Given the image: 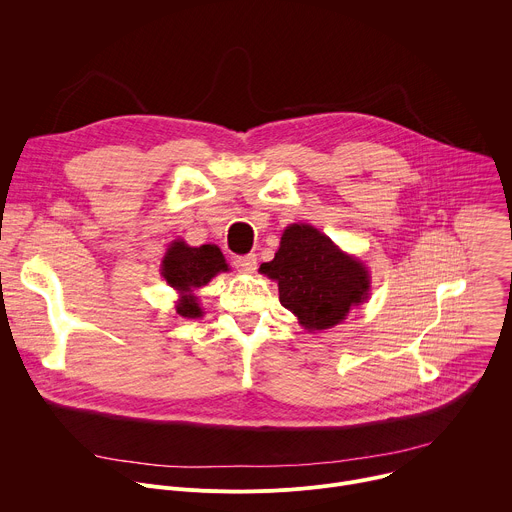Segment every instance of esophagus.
<instances>
[{"label": "esophagus", "mask_w": 512, "mask_h": 512, "mask_svg": "<svg viewBox=\"0 0 512 512\" xmlns=\"http://www.w3.org/2000/svg\"><path fill=\"white\" fill-rule=\"evenodd\" d=\"M235 267L241 273H255L257 269V257L255 255H243L235 259Z\"/></svg>", "instance_id": "1"}]
</instances>
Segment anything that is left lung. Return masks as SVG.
Segmentation results:
<instances>
[{"label": "left lung", "mask_w": 512, "mask_h": 512, "mask_svg": "<svg viewBox=\"0 0 512 512\" xmlns=\"http://www.w3.org/2000/svg\"><path fill=\"white\" fill-rule=\"evenodd\" d=\"M277 281L279 302L308 330L340 324L352 306L369 298L371 275L312 225H289L273 261L259 267Z\"/></svg>", "instance_id": "1"}]
</instances>
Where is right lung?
Listing matches in <instances>:
<instances>
[{
  "mask_svg": "<svg viewBox=\"0 0 512 512\" xmlns=\"http://www.w3.org/2000/svg\"><path fill=\"white\" fill-rule=\"evenodd\" d=\"M221 271H229V265L216 245L190 247L184 241H174L162 261V275L180 294L176 312L184 318L202 316L192 291L206 285Z\"/></svg>",
  "mask_w": 512,
  "mask_h": 512,
  "instance_id": "1",
  "label": "right lung"
}]
</instances>
